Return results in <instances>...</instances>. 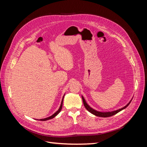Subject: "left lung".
<instances>
[{
  "mask_svg": "<svg viewBox=\"0 0 147 147\" xmlns=\"http://www.w3.org/2000/svg\"><path fill=\"white\" fill-rule=\"evenodd\" d=\"M82 99H83V102L84 106L85 107V108L86 109V110H88V112H90L92 114L96 115V116L100 117H112V116H113V115H114L115 114H117V113L119 112L120 111H121L122 110L126 108L129 105V104L131 103V100L125 107H124L120 109L119 110L113 111V112H97V111H96V110H95L94 109H92L91 107H90L87 104L85 100H84V99L83 98V97H82Z\"/></svg>",
  "mask_w": 147,
  "mask_h": 147,
  "instance_id": "8db88e82",
  "label": "left lung"
}]
</instances>
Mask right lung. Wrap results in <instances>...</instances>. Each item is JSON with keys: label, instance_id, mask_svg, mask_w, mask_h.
Segmentation results:
<instances>
[{"label": "right lung", "instance_id": "1", "mask_svg": "<svg viewBox=\"0 0 147 147\" xmlns=\"http://www.w3.org/2000/svg\"><path fill=\"white\" fill-rule=\"evenodd\" d=\"M63 98H64V97H63ZM63 100H62L61 104V106H60V107H59V110H57L56 113H55L54 114H53V115H51V116L50 117H48V118H44V119H40V121H46V120L50 119H52V118H53L54 117H55L56 116V115L61 112V109H62V107H63Z\"/></svg>", "mask_w": 147, "mask_h": 147}]
</instances>
